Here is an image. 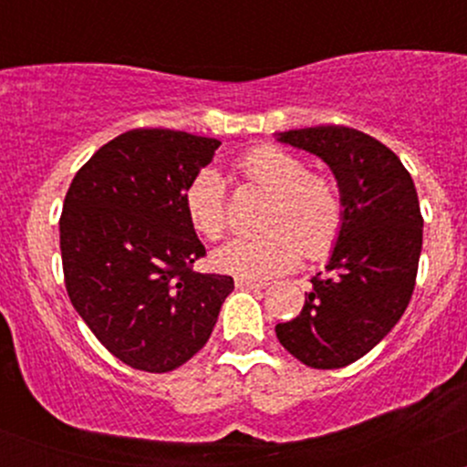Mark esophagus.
<instances>
[{"instance_id": "esophagus-1", "label": "esophagus", "mask_w": 467, "mask_h": 467, "mask_svg": "<svg viewBox=\"0 0 467 467\" xmlns=\"http://www.w3.org/2000/svg\"><path fill=\"white\" fill-rule=\"evenodd\" d=\"M234 285L241 289H264V287H267V283L252 281V278H237V281H234Z\"/></svg>"}]
</instances>
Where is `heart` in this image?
<instances>
[{"label":"heart","instance_id":"b5f03b06","mask_svg":"<svg viewBox=\"0 0 467 467\" xmlns=\"http://www.w3.org/2000/svg\"><path fill=\"white\" fill-rule=\"evenodd\" d=\"M252 184L270 195L261 226L252 237H237L213 252L217 270L241 278H267L296 267L305 252L320 261L334 250L345 219L337 186L325 175L278 147H259L241 162ZM184 208L192 228L206 239H219L228 226L226 189L215 169H202L184 191Z\"/></svg>","mask_w":467,"mask_h":467}]
</instances>
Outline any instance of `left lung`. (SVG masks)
Wrapping results in <instances>:
<instances>
[{
  "label": "left lung",
  "instance_id": "left-lung-1",
  "mask_svg": "<svg viewBox=\"0 0 467 467\" xmlns=\"http://www.w3.org/2000/svg\"><path fill=\"white\" fill-rule=\"evenodd\" d=\"M278 142L318 155L345 208L325 272L312 278L303 312L276 325V337L312 368L360 360L409 307L423 219L409 171L387 144L340 125L276 133Z\"/></svg>",
  "mask_w": 467,
  "mask_h": 467
}]
</instances>
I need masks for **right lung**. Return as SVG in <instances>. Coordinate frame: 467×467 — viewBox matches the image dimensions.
I'll return each mask as SVG.
<instances>
[{"label": "right lung", "mask_w": 467, "mask_h": 467, "mask_svg": "<svg viewBox=\"0 0 467 467\" xmlns=\"http://www.w3.org/2000/svg\"><path fill=\"white\" fill-rule=\"evenodd\" d=\"M219 144L131 130L103 144L67 189L58 222L67 296L131 368L166 373L191 360L234 289L230 276L192 272L206 250L184 208L186 186Z\"/></svg>", "instance_id": "add662e5"}]
</instances>
